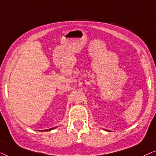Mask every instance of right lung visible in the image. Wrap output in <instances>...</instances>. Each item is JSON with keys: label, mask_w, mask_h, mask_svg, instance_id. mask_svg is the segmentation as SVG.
<instances>
[{"label": "right lung", "mask_w": 156, "mask_h": 156, "mask_svg": "<svg viewBox=\"0 0 156 156\" xmlns=\"http://www.w3.org/2000/svg\"><path fill=\"white\" fill-rule=\"evenodd\" d=\"M55 129V127H54V128H52V129H47V130H44V131H50V130H52V129Z\"/></svg>", "instance_id": "1"}]
</instances>
